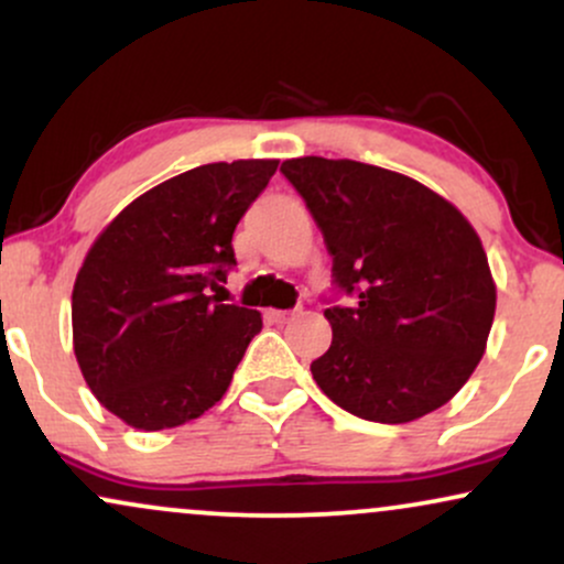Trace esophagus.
Listing matches in <instances>:
<instances>
[{"label":"esophagus","instance_id":"34e87169","mask_svg":"<svg viewBox=\"0 0 564 564\" xmlns=\"http://www.w3.org/2000/svg\"><path fill=\"white\" fill-rule=\"evenodd\" d=\"M294 315V310H268V321L273 323H289Z\"/></svg>","mask_w":564,"mask_h":564}]
</instances>
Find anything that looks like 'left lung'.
I'll use <instances>...</instances> for the list:
<instances>
[{
	"mask_svg": "<svg viewBox=\"0 0 564 564\" xmlns=\"http://www.w3.org/2000/svg\"><path fill=\"white\" fill-rule=\"evenodd\" d=\"M323 230L355 307L323 310L332 347L310 371L336 405L379 424L437 411L480 364L496 281L448 198L381 166L302 156L281 164Z\"/></svg>",
	"mask_w": 564,
	"mask_h": 564,
	"instance_id": "left-lung-1",
	"label": "left lung"
}]
</instances>
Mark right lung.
Here are the masks:
<instances>
[{
	"mask_svg": "<svg viewBox=\"0 0 564 564\" xmlns=\"http://www.w3.org/2000/svg\"><path fill=\"white\" fill-rule=\"evenodd\" d=\"M275 170V159L187 170L127 204L89 246L70 294L74 355L124 424L172 430L228 392L262 315L212 291L236 264L238 219Z\"/></svg>",
	"mask_w": 564,
	"mask_h": 564,
	"instance_id": "right-lung-1",
	"label": "right lung"
}]
</instances>
